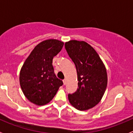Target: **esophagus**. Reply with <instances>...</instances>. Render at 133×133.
I'll list each match as a JSON object with an SVG mask.
<instances>
[{"mask_svg":"<svg viewBox=\"0 0 133 133\" xmlns=\"http://www.w3.org/2000/svg\"><path fill=\"white\" fill-rule=\"evenodd\" d=\"M63 84H64V85H65L66 84V79L63 80Z\"/></svg>","mask_w":133,"mask_h":133,"instance_id":"obj_1","label":"esophagus"}]
</instances>
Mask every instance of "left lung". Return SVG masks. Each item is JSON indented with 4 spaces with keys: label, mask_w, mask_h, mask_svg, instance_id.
I'll list each match as a JSON object with an SVG mask.
<instances>
[{
    "label": "left lung",
    "mask_w": 133,
    "mask_h": 133,
    "mask_svg": "<svg viewBox=\"0 0 133 133\" xmlns=\"http://www.w3.org/2000/svg\"><path fill=\"white\" fill-rule=\"evenodd\" d=\"M77 72L78 89L69 94L70 103L79 110L94 107L101 100L107 86L106 68L93 48L84 41L72 40L64 44Z\"/></svg>",
    "instance_id": "1"
}]
</instances>
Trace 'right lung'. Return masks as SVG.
Masks as SVG:
<instances>
[{"mask_svg":"<svg viewBox=\"0 0 133 133\" xmlns=\"http://www.w3.org/2000/svg\"><path fill=\"white\" fill-rule=\"evenodd\" d=\"M64 43L56 39L41 42L26 59L20 72V84L24 96L37 105L47 104L53 98L63 81L54 72L52 59Z\"/></svg>","mask_w":133,"mask_h":133,"instance_id":"obj_1","label":"right lung"}]
</instances>
